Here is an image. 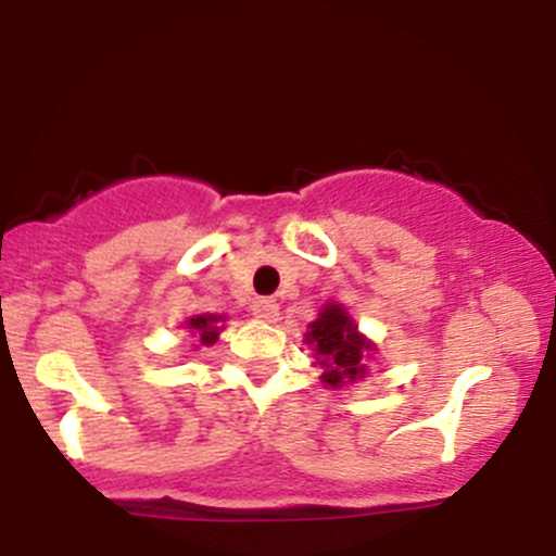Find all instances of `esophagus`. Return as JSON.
Returning a JSON list of instances; mask_svg holds the SVG:
<instances>
[{
  "label": "esophagus",
  "mask_w": 556,
  "mask_h": 556,
  "mask_svg": "<svg viewBox=\"0 0 556 556\" xmlns=\"http://www.w3.org/2000/svg\"><path fill=\"white\" fill-rule=\"evenodd\" d=\"M251 311H253V316L264 318V321H277L279 303H277V300H271V298H258L256 303L251 305Z\"/></svg>",
  "instance_id": "1"
}]
</instances>
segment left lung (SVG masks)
Returning a JSON list of instances; mask_svg holds the SVG:
<instances>
[{"label": "left lung", "instance_id": "1", "mask_svg": "<svg viewBox=\"0 0 556 556\" xmlns=\"http://www.w3.org/2000/svg\"><path fill=\"white\" fill-rule=\"evenodd\" d=\"M305 342L314 344L318 363L324 366L321 379L331 387H342L344 381H355L366 376L363 355L371 350L363 337L355 331V324L344 314L340 305H329L321 311L308 327Z\"/></svg>", "mask_w": 556, "mask_h": 556}]
</instances>
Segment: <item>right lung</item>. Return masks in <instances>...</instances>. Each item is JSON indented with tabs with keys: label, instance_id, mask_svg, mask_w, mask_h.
<instances>
[{
	"label": "right lung",
	"instance_id": "right-lung-1",
	"mask_svg": "<svg viewBox=\"0 0 556 556\" xmlns=\"http://www.w3.org/2000/svg\"><path fill=\"white\" fill-rule=\"evenodd\" d=\"M222 321V316H195L188 321V329L198 331V337H201L203 344H214L216 337H219V329L216 324Z\"/></svg>",
	"mask_w": 556,
	"mask_h": 556
}]
</instances>
